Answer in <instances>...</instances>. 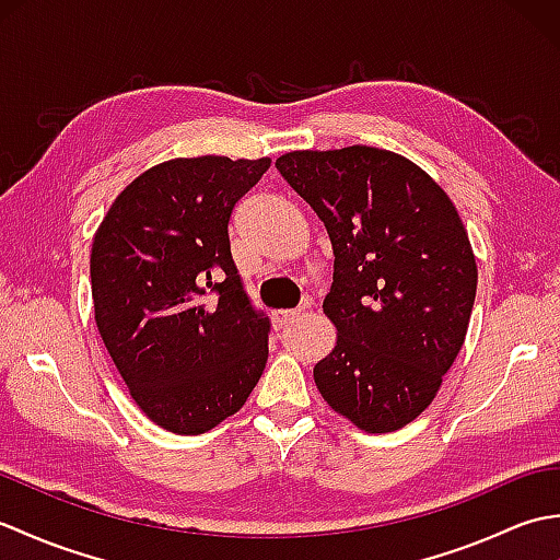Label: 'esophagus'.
I'll use <instances>...</instances> for the list:
<instances>
[{"mask_svg":"<svg viewBox=\"0 0 560 560\" xmlns=\"http://www.w3.org/2000/svg\"><path fill=\"white\" fill-rule=\"evenodd\" d=\"M303 317V311H281L273 315V323H277V327H287L291 323H295V319Z\"/></svg>","mask_w":560,"mask_h":560,"instance_id":"obj_1","label":"esophagus"}]
</instances>
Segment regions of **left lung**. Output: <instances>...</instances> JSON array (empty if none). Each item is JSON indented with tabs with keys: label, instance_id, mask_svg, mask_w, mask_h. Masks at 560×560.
I'll return each mask as SVG.
<instances>
[{
	"label": "left lung",
	"instance_id": "8db88e82",
	"mask_svg": "<svg viewBox=\"0 0 560 560\" xmlns=\"http://www.w3.org/2000/svg\"><path fill=\"white\" fill-rule=\"evenodd\" d=\"M277 168L325 223L337 327L315 365L319 395L365 433L428 409L467 337L477 259L445 189L395 151H291Z\"/></svg>",
	"mask_w": 560,
	"mask_h": 560
}]
</instances>
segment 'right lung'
Listing matches in <instances>:
<instances>
[{
    "label": "right lung",
    "instance_id": "add662e5",
    "mask_svg": "<svg viewBox=\"0 0 560 560\" xmlns=\"http://www.w3.org/2000/svg\"><path fill=\"white\" fill-rule=\"evenodd\" d=\"M271 159L153 165L105 213L91 247L101 339L149 419L199 435L241 411L269 355V317L249 305L229 223Z\"/></svg>",
    "mask_w": 560,
    "mask_h": 560
}]
</instances>
